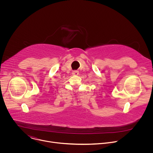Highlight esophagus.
Returning <instances> with one entry per match:
<instances>
[{
    "mask_svg": "<svg viewBox=\"0 0 153 153\" xmlns=\"http://www.w3.org/2000/svg\"><path fill=\"white\" fill-rule=\"evenodd\" d=\"M72 74H73V75H76V76H77V75L79 74V71H76V70H75V71H73V73H72Z\"/></svg>",
    "mask_w": 153,
    "mask_h": 153,
    "instance_id": "obj_1",
    "label": "esophagus"
}]
</instances>
